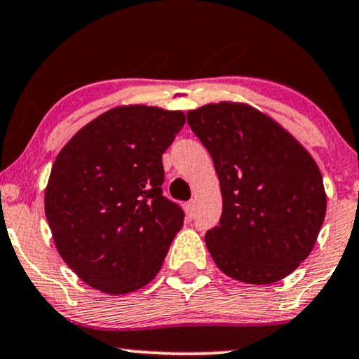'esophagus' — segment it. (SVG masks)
Listing matches in <instances>:
<instances>
[{
    "label": "esophagus",
    "mask_w": 359,
    "mask_h": 359,
    "mask_svg": "<svg viewBox=\"0 0 359 359\" xmlns=\"http://www.w3.org/2000/svg\"><path fill=\"white\" fill-rule=\"evenodd\" d=\"M185 210H187V215H189V217H192V215H194V210H196V202H194V201H189L187 204H185Z\"/></svg>",
    "instance_id": "34e87169"
}]
</instances>
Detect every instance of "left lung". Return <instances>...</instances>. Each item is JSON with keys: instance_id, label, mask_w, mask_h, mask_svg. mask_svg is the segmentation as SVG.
I'll use <instances>...</instances> for the list:
<instances>
[{"instance_id": "obj_1", "label": "left lung", "mask_w": 359, "mask_h": 359, "mask_svg": "<svg viewBox=\"0 0 359 359\" xmlns=\"http://www.w3.org/2000/svg\"><path fill=\"white\" fill-rule=\"evenodd\" d=\"M187 122L221 182V221L205 232L214 262L249 284L286 278L309 256L325 221V185L314 158L244 103H210L189 111Z\"/></svg>"}]
</instances>
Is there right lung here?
Segmentation results:
<instances>
[{"label": "right lung", "instance_id": "right-lung-1", "mask_svg": "<svg viewBox=\"0 0 359 359\" xmlns=\"http://www.w3.org/2000/svg\"><path fill=\"white\" fill-rule=\"evenodd\" d=\"M185 115L116 107L85 125L51 167L45 214L60 256L88 286L127 294L158 271L184 210L162 194V154Z\"/></svg>", "mask_w": 359, "mask_h": 359}]
</instances>
